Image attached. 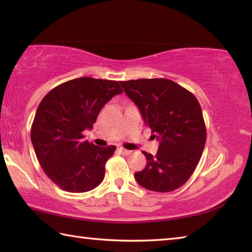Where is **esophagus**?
I'll list each match as a JSON object with an SVG mask.
<instances>
[{
    "label": "esophagus",
    "instance_id": "34e87169",
    "mask_svg": "<svg viewBox=\"0 0 252 252\" xmlns=\"http://www.w3.org/2000/svg\"><path fill=\"white\" fill-rule=\"evenodd\" d=\"M119 151H120V152L122 153V155H130V153H131L130 150H126V149L122 148V147L119 148Z\"/></svg>",
    "mask_w": 252,
    "mask_h": 252
}]
</instances>
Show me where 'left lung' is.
Masks as SVG:
<instances>
[{"label":"left lung","instance_id":"8db88e82","mask_svg":"<svg viewBox=\"0 0 252 252\" xmlns=\"http://www.w3.org/2000/svg\"><path fill=\"white\" fill-rule=\"evenodd\" d=\"M119 83L139 108L153 139L160 142L156 156L143 152L147 165L134 173L135 180L156 192L178 189L193 173L206 144V125L197 97L168 79Z\"/></svg>","mask_w":252,"mask_h":252}]
</instances>
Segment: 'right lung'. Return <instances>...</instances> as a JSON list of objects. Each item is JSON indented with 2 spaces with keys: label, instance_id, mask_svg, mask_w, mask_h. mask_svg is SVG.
Returning a JSON list of instances; mask_svg holds the SVG:
<instances>
[{
  "label": "right lung",
  "instance_id": "1",
  "mask_svg": "<svg viewBox=\"0 0 252 252\" xmlns=\"http://www.w3.org/2000/svg\"><path fill=\"white\" fill-rule=\"evenodd\" d=\"M122 93L117 81L78 78L52 89L37 106L31 141L51 181L69 192H87L102 182L105 163L116 147H97L84 140L101 109Z\"/></svg>",
  "mask_w": 252,
  "mask_h": 252
}]
</instances>
